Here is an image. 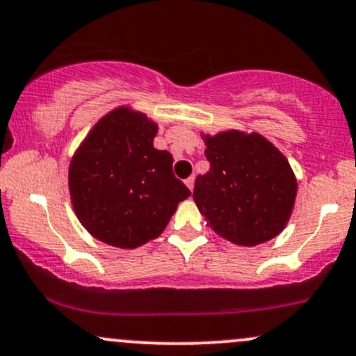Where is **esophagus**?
Returning <instances> with one entry per match:
<instances>
[{
	"mask_svg": "<svg viewBox=\"0 0 356 356\" xmlns=\"http://www.w3.org/2000/svg\"><path fill=\"white\" fill-rule=\"evenodd\" d=\"M186 186L189 187L191 191L194 189V175H191V177H187V179H186Z\"/></svg>",
	"mask_w": 356,
	"mask_h": 356,
	"instance_id": "obj_1",
	"label": "esophagus"
}]
</instances>
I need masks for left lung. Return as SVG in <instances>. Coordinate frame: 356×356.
Here are the masks:
<instances>
[{"mask_svg":"<svg viewBox=\"0 0 356 356\" xmlns=\"http://www.w3.org/2000/svg\"><path fill=\"white\" fill-rule=\"evenodd\" d=\"M204 138L209 170L196 177L193 197L211 228L243 247L279 235L298 194L287 159L259 134L229 130Z\"/></svg>","mask_w":356,"mask_h":356,"instance_id":"obj_1","label":"left lung"}]
</instances>
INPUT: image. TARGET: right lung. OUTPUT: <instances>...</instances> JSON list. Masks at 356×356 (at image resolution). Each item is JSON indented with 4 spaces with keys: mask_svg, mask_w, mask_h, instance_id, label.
Listing matches in <instances>:
<instances>
[{
    "mask_svg": "<svg viewBox=\"0 0 356 356\" xmlns=\"http://www.w3.org/2000/svg\"><path fill=\"white\" fill-rule=\"evenodd\" d=\"M157 124L143 113L116 108L95 124L69 167V191L83 226L103 243L136 248L165 229L191 191L157 150Z\"/></svg>",
    "mask_w": 356,
    "mask_h": 356,
    "instance_id": "1",
    "label": "right lung"
}]
</instances>
